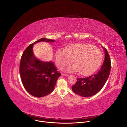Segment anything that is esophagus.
<instances>
[{
    "mask_svg": "<svg viewBox=\"0 0 127 127\" xmlns=\"http://www.w3.org/2000/svg\"><path fill=\"white\" fill-rule=\"evenodd\" d=\"M62 75H64V76H69L68 74H65V73H62Z\"/></svg>",
    "mask_w": 127,
    "mask_h": 127,
    "instance_id": "obj_1",
    "label": "esophagus"
}]
</instances>
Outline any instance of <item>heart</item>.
<instances>
[{"mask_svg":"<svg viewBox=\"0 0 127 127\" xmlns=\"http://www.w3.org/2000/svg\"><path fill=\"white\" fill-rule=\"evenodd\" d=\"M57 66L62 68L74 64L65 70L68 72H77L87 76L95 72L99 67L102 59L101 51L96 47L88 43L72 44L64 50L59 49L55 53Z\"/></svg>","mask_w":127,"mask_h":127,"instance_id":"obj_1","label":"heart"}]
</instances>
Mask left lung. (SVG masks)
I'll return each instance as SVG.
<instances>
[{
    "label": "left lung",
    "instance_id": "8db88e82",
    "mask_svg": "<svg viewBox=\"0 0 127 127\" xmlns=\"http://www.w3.org/2000/svg\"><path fill=\"white\" fill-rule=\"evenodd\" d=\"M105 57L103 65L95 74L87 78H78L72 90L76 94L86 97L95 95L103 88L106 83L110 71L111 61L107 50L103 47Z\"/></svg>",
    "mask_w": 127,
    "mask_h": 127
}]
</instances>
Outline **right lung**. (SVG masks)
Instances as JSON below:
<instances>
[{
  "label": "right lung",
  "mask_w": 127,
  "mask_h": 127,
  "mask_svg": "<svg viewBox=\"0 0 127 127\" xmlns=\"http://www.w3.org/2000/svg\"><path fill=\"white\" fill-rule=\"evenodd\" d=\"M55 40L41 38L30 44L21 57L19 74L23 87L32 96L44 97L54 90L61 73L57 71L54 63L42 62L34 56L33 46L40 41L54 42Z\"/></svg>",
  "instance_id": "right-lung-1"
}]
</instances>
